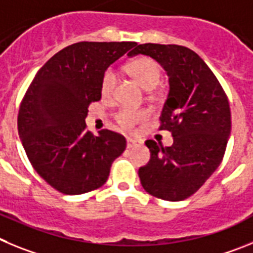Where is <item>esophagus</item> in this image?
<instances>
[{
    "mask_svg": "<svg viewBox=\"0 0 253 253\" xmlns=\"http://www.w3.org/2000/svg\"><path fill=\"white\" fill-rule=\"evenodd\" d=\"M126 141H127V149H132V147L136 146V145H137V141L133 140V138L127 137Z\"/></svg>",
    "mask_w": 253,
    "mask_h": 253,
    "instance_id": "34e87169",
    "label": "esophagus"
}]
</instances>
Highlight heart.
Masks as SVG:
<instances>
[{"mask_svg":"<svg viewBox=\"0 0 253 253\" xmlns=\"http://www.w3.org/2000/svg\"><path fill=\"white\" fill-rule=\"evenodd\" d=\"M126 70L129 76H132L138 83L141 84V87L145 89L150 90L154 89L158 83L160 82L161 78V70L158 63L152 59L142 56V58H137L135 60L129 61L128 64H126ZM116 85V74L112 69H107L106 72L102 74L101 78V93L103 97H110L113 93ZM149 118L146 111L143 110H135V108H128L125 107L122 110H120L116 115V121L120 125V127L126 131L132 129L136 125L142 124Z\"/></svg>","mask_w":253,"mask_h":253,"instance_id":"b5f03b06","label":"heart"}]
</instances>
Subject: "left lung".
Wrapping results in <instances>:
<instances>
[{
	"mask_svg": "<svg viewBox=\"0 0 253 253\" xmlns=\"http://www.w3.org/2000/svg\"><path fill=\"white\" fill-rule=\"evenodd\" d=\"M137 54L151 56L168 72L170 90L159 129H168L174 138L170 147L145 142L151 159L138 176L149 194L184 200L199 190L224 156L231 133L228 98L217 77L189 47L149 42L128 55Z\"/></svg>",
	"mask_w": 253,
	"mask_h": 253,
	"instance_id": "left-lung-1",
	"label": "left lung"
}]
</instances>
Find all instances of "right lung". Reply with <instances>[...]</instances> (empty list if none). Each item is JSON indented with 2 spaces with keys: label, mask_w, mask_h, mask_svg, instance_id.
Listing matches in <instances>:
<instances>
[{
  "label": "right lung",
  "mask_w": 253,
  "mask_h": 253,
  "mask_svg": "<svg viewBox=\"0 0 253 253\" xmlns=\"http://www.w3.org/2000/svg\"><path fill=\"white\" fill-rule=\"evenodd\" d=\"M136 42H81L40 68L20 104L17 128L35 171L58 192L83 194L101 188L126 138L111 129H87L88 107L101 99L104 70Z\"/></svg>",
  "instance_id": "add662e5"
}]
</instances>
